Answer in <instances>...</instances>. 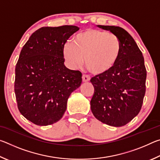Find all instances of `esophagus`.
<instances>
[{"instance_id": "esophagus-1", "label": "esophagus", "mask_w": 160, "mask_h": 160, "mask_svg": "<svg viewBox=\"0 0 160 160\" xmlns=\"http://www.w3.org/2000/svg\"><path fill=\"white\" fill-rule=\"evenodd\" d=\"M82 82H89V81L90 80V78L88 75H82Z\"/></svg>"}]
</instances>
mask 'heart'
Instances as JSON below:
<instances>
[{
  "label": "heart",
  "mask_w": 160,
  "mask_h": 160,
  "mask_svg": "<svg viewBox=\"0 0 160 160\" xmlns=\"http://www.w3.org/2000/svg\"><path fill=\"white\" fill-rule=\"evenodd\" d=\"M122 52L118 36L96 29H88L75 35L73 44L66 43L63 56L68 66L76 69L85 63L94 75H104L114 68Z\"/></svg>",
  "instance_id": "obj_1"
}]
</instances>
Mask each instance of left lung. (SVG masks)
<instances>
[{
  "mask_svg": "<svg viewBox=\"0 0 160 160\" xmlns=\"http://www.w3.org/2000/svg\"><path fill=\"white\" fill-rule=\"evenodd\" d=\"M116 34L122 52L114 68L92 78L94 92L90 101L93 115L109 126L121 127L138 114L145 94L147 76L144 58L130 34L116 26L97 25Z\"/></svg>",
  "mask_w": 160,
  "mask_h": 160,
  "instance_id": "obj_1",
  "label": "left lung"
}]
</instances>
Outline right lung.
Wrapping results in <instances>:
<instances>
[{"label": "right lung", "mask_w": 160, "mask_h": 160, "mask_svg": "<svg viewBox=\"0 0 160 160\" xmlns=\"http://www.w3.org/2000/svg\"><path fill=\"white\" fill-rule=\"evenodd\" d=\"M79 30L73 25L44 27L35 31L20 51L15 66V93L19 111L38 126L57 122L67 101L82 82V73L67 68L63 48Z\"/></svg>", "instance_id": "right-lung-1"}]
</instances>
